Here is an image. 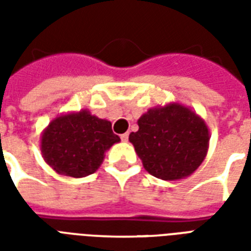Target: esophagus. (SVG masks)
I'll use <instances>...</instances> for the list:
<instances>
[{
	"instance_id": "esophagus-1",
	"label": "esophagus",
	"mask_w": 251,
	"mask_h": 251,
	"mask_svg": "<svg viewBox=\"0 0 251 251\" xmlns=\"http://www.w3.org/2000/svg\"><path fill=\"white\" fill-rule=\"evenodd\" d=\"M127 139H129V133L122 134V135H121V141L122 142H127Z\"/></svg>"
}]
</instances>
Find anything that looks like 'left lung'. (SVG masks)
<instances>
[{"label":"left lung","mask_w":251,"mask_h":251,"mask_svg":"<svg viewBox=\"0 0 251 251\" xmlns=\"http://www.w3.org/2000/svg\"><path fill=\"white\" fill-rule=\"evenodd\" d=\"M139 130L129 135L143 167L160 179L190 176L208 149V129L202 118L179 104L150 109L138 120Z\"/></svg>","instance_id":"8db88e82"}]
</instances>
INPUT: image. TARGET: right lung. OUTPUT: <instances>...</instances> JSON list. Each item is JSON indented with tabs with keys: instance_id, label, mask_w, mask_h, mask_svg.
<instances>
[{
	"instance_id": "obj_1",
	"label": "right lung",
	"mask_w": 251,
	"mask_h": 251,
	"mask_svg": "<svg viewBox=\"0 0 251 251\" xmlns=\"http://www.w3.org/2000/svg\"><path fill=\"white\" fill-rule=\"evenodd\" d=\"M117 142L120 137L109 121L80 110L49 124L41 137V153L57 173L79 178L92 175L106 150Z\"/></svg>"
}]
</instances>
